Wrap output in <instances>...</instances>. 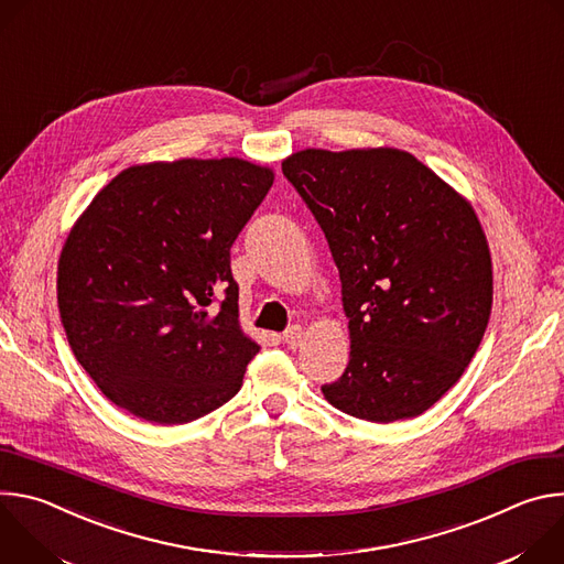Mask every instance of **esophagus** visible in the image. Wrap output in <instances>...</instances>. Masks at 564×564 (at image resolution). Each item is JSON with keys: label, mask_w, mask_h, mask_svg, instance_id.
<instances>
[{"label": "esophagus", "mask_w": 564, "mask_h": 564, "mask_svg": "<svg viewBox=\"0 0 564 564\" xmlns=\"http://www.w3.org/2000/svg\"><path fill=\"white\" fill-rule=\"evenodd\" d=\"M301 339H303V328L301 326H292L283 333V341L290 346V348H296L301 346Z\"/></svg>", "instance_id": "34e87169"}]
</instances>
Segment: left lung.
Returning a JSON list of instances; mask_svg holds the SVG:
<instances>
[{
  "label": "left lung",
  "instance_id": "1",
  "mask_svg": "<svg viewBox=\"0 0 564 564\" xmlns=\"http://www.w3.org/2000/svg\"><path fill=\"white\" fill-rule=\"evenodd\" d=\"M281 167L341 279L350 361L321 392L375 424L422 415L457 383L491 316V252L473 205L394 147L303 149Z\"/></svg>",
  "mask_w": 564,
  "mask_h": 564
}]
</instances>
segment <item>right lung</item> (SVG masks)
I'll use <instances>...</instances> for the list:
<instances>
[{
	"label": "right lung",
	"instance_id": "obj_1",
	"mask_svg": "<svg viewBox=\"0 0 564 564\" xmlns=\"http://www.w3.org/2000/svg\"><path fill=\"white\" fill-rule=\"evenodd\" d=\"M272 183V167L231 155L133 165L75 220L57 307L75 359L116 406L187 424L243 386L261 346L240 328L229 250Z\"/></svg>",
	"mask_w": 564,
	"mask_h": 564
}]
</instances>
